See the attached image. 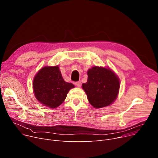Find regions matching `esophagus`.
Returning <instances> with one entry per match:
<instances>
[{"label":"esophagus","mask_w":158,"mask_h":158,"mask_svg":"<svg viewBox=\"0 0 158 158\" xmlns=\"http://www.w3.org/2000/svg\"><path fill=\"white\" fill-rule=\"evenodd\" d=\"M76 85L77 86V87H81V81H77V82H76Z\"/></svg>","instance_id":"1"}]
</instances>
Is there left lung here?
<instances>
[{"label": "left lung", "instance_id": "obj_1", "mask_svg": "<svg viewBox=\"0 0 158 158\" xmlns=\"http://www.w3.org/2000/svg\"><path fill=\"white\" fill-rule=\"evenodd\" d=\"M88 80L82 85L90 104L96 109L110 106L120 89L119 77L110 67L94 66L89 69Z\"/></svg>", "mask_w": 158, "mask_h": 158}]
</instances>
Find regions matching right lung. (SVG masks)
Returning <instances> with one entry per match:
<instances>
[{"mask_svg": "<svg viewBox=\"0 0 158 158\" xmlns=\"http://www.w3.org/2000/svg\"><path fill=\"white\" fill-rule=\"evenodd\" d=\"M75 86L64 81L60 67L57 66H45L35 76L32 88L35 96L41 104L50 108L61 105L69 90Z\"/></svg>", "mask_w": 158, "mask_h": 158, "instance_id": "obj_1", "label": "right lung"}]
</instances>
